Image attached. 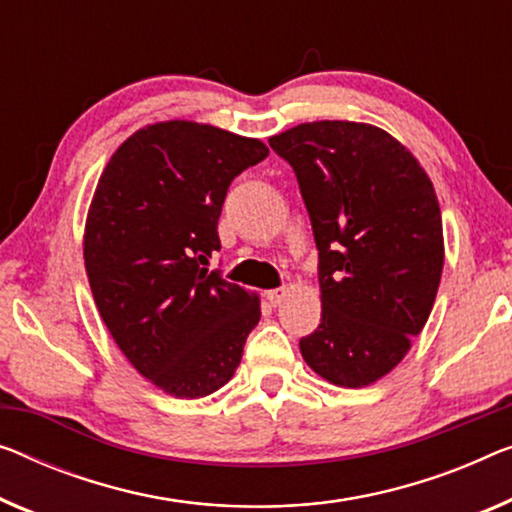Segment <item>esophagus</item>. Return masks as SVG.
I'll list each match as a JSON object with an SVG mask.
<instances>
[{
  "instance_id": "1",
  "label": "esophagus",
  "mask_w": 512,
  "mask_h": 512,
  "mask_svg": "<svg viewBox=\"0 0 512 512\" xmlns=\"http://www.w3.org/2000/svg\"><path fill=\"white\" fill-rule=\"evenodd\" d=\"M289 294L287 287H278V289H269L266 292V301H269L271 305H280L282 301H285V296Z\"/></svg>"
}]
</instances>
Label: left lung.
Segmentation results:
<instances>
[{
  "label": "left lung",
  "mask_w": 512,
  "mask_h": 512,
  "mask_svg": "<svg viewBox=\"0 0 512 512\" xmlns=\"http://www.w3.org/2000/svg\"><path fill=\"white\" fill-rule=\"evenodd\" d=\"M319 250L322 322L303 361L342 388L388 375L430 317L444 269L441 209L414 154L372 124L312 121L273 135Z\"/></svg>",
  "instance_id": "1"
}]
</instances>
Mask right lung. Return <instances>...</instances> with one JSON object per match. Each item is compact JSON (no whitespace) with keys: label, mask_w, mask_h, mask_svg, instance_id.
<instances>
[{"label":"right lung","mask_w":512,"mask_h":512,"mask_svg":"<svg viewBox=\"0 0 512 512\" xmlns=\"http://www.w3.org/2000/svg\"><path fill=\"white\" fill-rule=\"evenodd\" d=\"M264 142L195 121H158L114 151L85 225L96 308L121 352L174 398H204L234 377L259 296L209 271L234 177Z\"/></svg>","instance_id":"right-lung-1"}]
</instances>
